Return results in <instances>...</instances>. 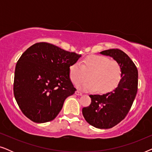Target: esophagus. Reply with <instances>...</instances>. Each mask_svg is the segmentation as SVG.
I'll return each instance as SVG.
<instances>
[{
    "mask_svg": "<svg viewBox=\"0 0 152 152\" xmlns=\"http://www.w3.org/2000/svg\"><path fill=\"white\" fill-rule=\"evenodd\" d=\"M75 94L77 95H82V93L80 92V91H77L76 92H75Z\"/></svg>",
    "mask_w": 152,
    "mask_h": 152,
    "instance_id": "obj_1",
    "label": "esophagus"
}]
</instances>
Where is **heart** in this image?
I'll return each instance as SVG.
<instances>
[{
	"instance_id": "heart-1",
	"label": "heart",
	"mask_w": 152,
	"mask_h": 152,
	"mask_svg": "<svg viewBox=\"0 0 152 152\" xmlns=\"http://www.w3.org/2000/svg\"><path fill=\"white\" fill-rule=\"evenodd\" d=\"M80 88L85 91L107 93L118 86L122 77V67L119 62L102 55H92L86 57L82 64L76 62L69 67L71 82L77 86L88 79Z\"/></svg>"
}]
</instances>
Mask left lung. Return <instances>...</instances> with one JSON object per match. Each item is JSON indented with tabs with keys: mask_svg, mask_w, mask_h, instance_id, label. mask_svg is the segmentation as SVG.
<instances>
[{
	"mask_svg": "<svg viewBox=\"0 0 152 152\" xmlns=\"http://www.w3.org/2000/svg\"><path fill=\"white\" fill-rule=\"evenodd\" d=\"M119 62L122 77L113 91L99 95H90L91 104L82 109L83 115L91 125L98 129H110L120 123L127 115L138 91V73L129 57L119 49L100 52Z\"/></svg>",
	"mask_w": 152,
	"mask_h": 152,
	"instance_id": "left-lung-1",
	"label": "left lung"
}]
</instances>
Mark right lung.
Here are the masks:
<instances>
[{"mask_svg":"<svg viewBox=\"0 0 152 152\" xmlns=\"http://www.w3.org/2000/svg\"><path fill=\"white\" fill-rule=\"evenodd\" d=\"M81 56L46 42L35 43L22 54L15 68L14 95L27 118L44 123L57 117L76 91L69 67Z\"/></svg>","mask_w":152,"mask_h":152,"instance_id":"obj_1","label":"right lung"}]
</instances>
